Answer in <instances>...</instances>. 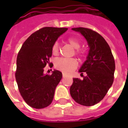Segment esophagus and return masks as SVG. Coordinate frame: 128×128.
I'll return each mask as SVG.
<instances>
[{
	"label": "esophagus",
	"mask_w": 128,
	"mask_h": 128,
	"mask_svg": "<svg viewBox=\"0 0 128 128\" xmlns=\"http://www.w3.org/2000/svg\"><path fill=\"white\" fill-rule=\"evenodd\" d=\"M62 77H63V78H65V77H66V74H62Z\"/></svg>",
	"instance_id": "1"
}]
</instances>
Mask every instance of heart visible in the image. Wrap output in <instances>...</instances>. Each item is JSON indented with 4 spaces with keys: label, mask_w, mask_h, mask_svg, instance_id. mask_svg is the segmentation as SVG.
I'll use <instances>...</instances> for the list:
<instances>
[{
    "label": "heart",
    "mask_w": 128,
    "mask_h": 128,
    "mask_svg": "<svg viewBox=\"0 0 128 128\" xmlns=\"http://www.w3.org/2000/svg\"><path fill=\"white\" fill-rule=\"evenodd\" d=\"M67 42L75 49L74 53L77 56L82 57L84 56L85 52L84 50L80 49L81 41L76 37H69L67 39ZM60 51L59 44L55 42L52 47V52L54 55H58ZM78 66V62L74 58H60L55 62V67L56 69L64 72L65 74H70Z\"/></svg>",
    "instance_id": "1"
}]
</instances>
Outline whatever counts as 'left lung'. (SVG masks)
Instances as JSON below:
<instances>
[{
  "label": "left lung",
  "mask_w": 128,
  "mask_h": 128,
  "mask_svg": "<svg viewBox=\"0 0 128 128\" xmlns=\"http://www.w3.org/2000/svg\"><path fill=\"white\" fill-rule=\"evenodd\" d=\"M72 30L85 37L90 50L87 60L79 70L83 80L73 78L70 95L79 104L91 106L103 99L113 84L115 61L109 45L100 34L83 27ZM84 73L86 74L85 76Z\"/></svg>",
  "instance_id": "8db88e82"
}]
</instances>
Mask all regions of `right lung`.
I'll use <instances>...</instances> for the list:
<instances>
[{
  "mask_svg": "<svg viewBox=\"0 0 128 128\" xmlns=\"http://www.w3.org/2000/svg\"><path fill=\"white\" fill-rule=\"evenodd\" d=\"M67 28L44 27L30 36L18 52L15 77L20 95L26 103L36 109L46 108L52 103L56 86L62 79V72L44 74L50 65L52 47Z\"/></svg>",
  "mask_w": 128,
  "mask_h": 128,
  "instance_id": "add662e5",
  "label": "right lung"
}]
</instances>
